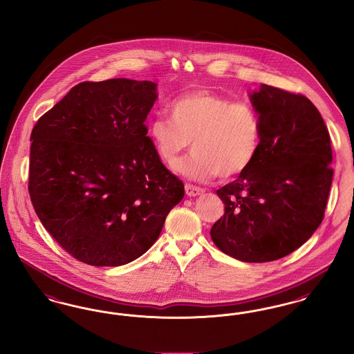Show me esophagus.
Here are the masks:
<instances>
[{"label":"esophagus","instance_id":"esophagus-1","mask_svg":"<svg viewBox=\"0 0 354 354\" xmlns=\"http://www.w3.org/2000/svg\"><path fill=\"white\" fill-rule=\"evenodd\" d=\"M185 192H186V196H189V197H197V196L205 193L203 189L193 186V185H185Z\"/></svg>","mask_w":354,"mask_h":354}]
</instances>
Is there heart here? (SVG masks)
<instances>
[{"instance_id":"b5f03b06","label":"heart","mask_w":354,"mask_h":354,"mask_svg":"<svg viewBox=\"0 0 354 354\" xmlns=\"http://www.w3.org/2000/svg\"><path fill=\"white\" fill-rule=\"evenodd\" d=\"M169 119L157 116L149 124V136L158 157L173 165L187 149L193 153L173 170L187 180L206 183L239 176L252 164L261 148V124L257 109L198 90L176 97Z\"/></svg>"}]
</instances>
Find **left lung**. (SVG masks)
<instances>
[{"label":"left lung","instance_id":"1","mask_svg":"<svg viewBox=\"0 0 354 354\" xmlns=\"http://www.w3.org/2000/svg\"><path fill=\"white\" fill-rule=\"evenodd\" d=\"M250 95L261 148L235 181L216 190L225 214L210 235L238 261L280 259L304 245L324 218L333 170L329 132L303 95L261 84Z\"/></svg>","mask_w":354,"mask_h":354}]
</instances>
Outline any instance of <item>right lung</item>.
Instances as JSON below:
<instances>
[{"instance_id":"add662e5","label":"right lung","mask_w":354,"mask_h":354,"mask_svg":"<svg viewBox=\"0 0 354 354\" xmlns=\"http://www.w3.org/2000/svg\"><path fill=\"white\" fill-rule=\"evenodd\" d=\"M157 84L83 82L31 132L29 193L51 236L77 261L116 267L157 241L184 184L147 136Z\"/></svg>"}]
</instances>
